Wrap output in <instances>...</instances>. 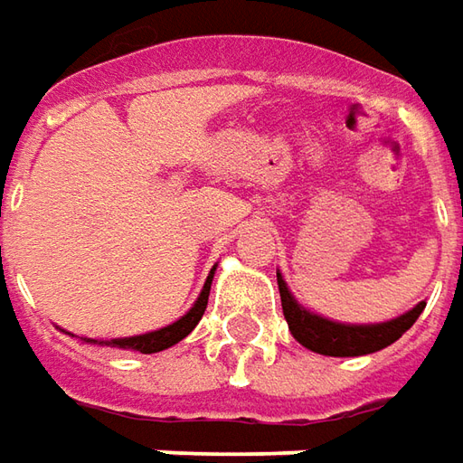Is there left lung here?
I'll list each match as a JSON object with an SVG mask.
<instances>
[{"mask_svg":"<svg viewBox=\"0 0 463 463\" xmlns=\"http://www.w3.org/2000/svg\"><path fill=\"white\" fill-rule=\"evenodd\" d=\"M278 276V291H280V307H283V317L288 322V329L301 345L319 353V355H332V358H355V355H368L383 350L392 343H397L407 329L415 325L425 301L415 304L410 311H404L394 319L386 322H376V325H347V322H335L322 314H314L307 309L304 304L296 301V296L288 291L286 278Z\"/></svg>","mask_w":463,"mask_h":463,"instance_id":"1","label":"left lung"}]
</instances>
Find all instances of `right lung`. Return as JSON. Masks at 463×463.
<instances>
[{"mask_svg": "<svg viewBox=\"0 0 463 463\" xmlns=\"http://www.w3.org/2000/svg\"><path fill=\"white\" fill-rule=\"evenodd\" d=\"M213 273H216V265L211 268V273H208V278H205L203 288H201V294H198V298H195V304H193V307H190L180 319H175L172 325H167V327L152 329V332H144V335H131V337H110V340L80 337V340L81 343H87V345L134 350V353H144V355H149V353H159V350H167V347L177 345V343H180V340H185L187 335L195 329V325L201 322L205 307H208V294H211V280H213ZM69 335H71V332H69ZM71 337H77V335H71Z\"/></svg>", "mask_w": 463, "mask_h": 463, "instance_id": "obj_1", "label": "right lung"}]
</instances>
